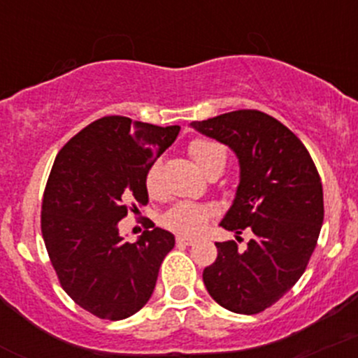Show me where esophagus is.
Listing matches in <instances>:
<instances>
[{"instance_id":"obj_1","label":"esophagus","mask_w":358,"mask_h":358,"mask_svg":"<svg viewBox=\"0 0 358 358\" xmlns=\"http://www.w3.org/2000/svg\"><path fill=\"white\" fill-rule=\"evenodd\" d=\"M176 243H178V245H182V246H191L194 243V239L187 238V236H178V238H176Z\"/></svg>"}]
</instances>
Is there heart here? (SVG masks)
<instances>
[{
    "label": "heart",
    "instance_id": "b5f03b06",
    "mask_svg": "<svg viewBox=\"0 0 358 358\" xmlns=\"http://www.w3.org/2000/svg\"><path fill=\"white\" fill-rule=\"evenodd\" d=\"M187 152L193 157L194 164L206 176L212 172H222L226 167L227 150L219 141L196 138L189 143ZM158 172H160L158 162L150 165L148 172H146V189L150 191V194H155L158 191ZM212 215V206L194 203V201H179L164 215V226L179 234H198Z\"/></svg>",
    "mask_w": 358,
    "mask_h": 358
}]
</instances>
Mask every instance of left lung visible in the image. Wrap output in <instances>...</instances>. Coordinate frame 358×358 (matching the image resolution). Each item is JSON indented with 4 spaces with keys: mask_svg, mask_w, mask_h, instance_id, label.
Returning <instances> with one entry per match:
<instances>
[{
    "mask_svg": "<svg viewBox=\"0 0 358 358\" xmlns=\"http://www.w3.org/2000/svg\"><path fill=\"white\" fill-rule=\"evenodd\" d=\"M229 146L241 169L233 206L220 226L253 233L246 248L215 243L217 259L203 271L210 296L236 314H259L296 285L314 253L324 220L322 182L303 143L274 117L236 110L193 122Z\"/></svg>",
    "mask_w": 358,
    "mask_h": 358,
    "instance_id": "8db88e82",
    "label": "left lung"
}]
</instances>
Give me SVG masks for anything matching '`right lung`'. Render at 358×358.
Masks as SVG:
<instances>
[{"label": "right lung", "instance_id": "right-lung-1", "mask_svg": "<svg viewBox=\"0 0 358 358\" xmlns=\"http://www.w3.org/2000/svg\"><path fill=\"white\" fill-rule=\"evenodd\" d=\"M179 129L103 117L55 158L43 194L44 245L65 293L99 319L122 320L141 310L174 248V236L160 227L136 243L122 241L119 220L138 210L132 201L148 203L146 172Z\"/></svg>", "mask_w": 358, "mask_h": 358}]
</instances>
